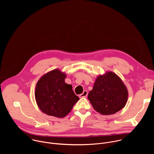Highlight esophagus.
I'll return each instance as SVG.
<instances>
[{"mask_svg": "<svg viewBox=\"0 0 154 154\" xmlns=\"http://www.w3.org/2000/svg\"><path fill=\"white\" fill-rule=\"evenodd\" d=\"M87 95H88V91L86 90H85L81 94H80V97H85L87 96Z\"/></svg>", "mask_w": 154, "mask_h": 154, "instance_id": "1", "label": "esophagus"}]
</instances>
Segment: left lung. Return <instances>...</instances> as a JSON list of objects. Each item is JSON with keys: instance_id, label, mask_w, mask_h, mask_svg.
Listing matches in <instances>:
<instances>
[{"instance_id": "1", "label": "left lung", "mask_w": 154, "mask_h": 154, "mask_svg": "<svg viewBox=\"0 0 154 154\" xmlns=\"http://www.w3.org/2000/svg\"><path fill=\"white\" fill-rule=\"evenodd\" d=\"M88 98L96 111L103 115H109L124 107L127 101L128 91L116 74L108 72L96 79Z\"/></svg>"}]
</instances>
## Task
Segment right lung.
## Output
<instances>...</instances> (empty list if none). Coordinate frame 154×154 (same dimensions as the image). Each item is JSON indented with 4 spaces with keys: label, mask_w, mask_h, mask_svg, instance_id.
Returning a JSON list of instances; mask_svg holds the SVG:
<instances>
[{
    "label": "right lung",
    "mask_w": 154,
    "mask_h": 154,
    "mask_svg": "<svg viewBox=\"0 0 154 154\" xmlns=\"http://www.w3.org/2000/svg\"><path fill=\"white\" fill-rule=\"evenodd\" d=\"M66 75L54 69L38 80L35 89V99L41 110L49 116L63 118L79 100L71 85L66 83Z\"/></svg>",
    "instance_id": "obj_1"
}]
</instances>
